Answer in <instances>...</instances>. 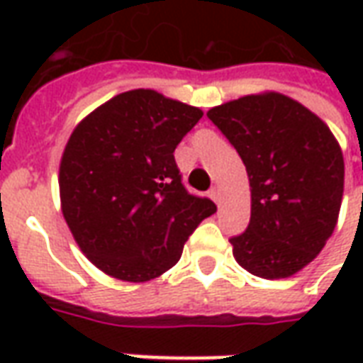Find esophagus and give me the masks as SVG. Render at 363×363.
<instances>
[{
    "instance_id": "1",
    "label": "esophagus",
    "mask_w": 363,
    "mask_h": 363,
    "mask_svg": "<svg viewBox=\"0 0 363 363\" xmlns=\"http://www.w3.org/2000/svg\"><path fill=\"white\" fill-rule=\"evenodd\" d=\"M210 198H212L216 204H220V190H218V186H213V189L210 190Z\"/></svg>"
}]
</instances>
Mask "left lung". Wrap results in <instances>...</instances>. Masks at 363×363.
Listing matches in <instances>:
<instances>
[{
  "label": "left lung",
  "instance_id": "8db88e82",
  "mask_svg": "<svg viewBox=\"0 0 363 363\" xmlns=\"http://www.w3.org/2000/svg\"><path fill=\"white\" fill-rule=\"evenodd\" d=\"M243 159L251 221L229 239L235 260L255 276L288 278L309 264L340 212L344 159L328 126L280 93L241 96L208 112Z\"/></svg>",
  "mask_w": 363,
  "mask_h": 363
}]
</instances>
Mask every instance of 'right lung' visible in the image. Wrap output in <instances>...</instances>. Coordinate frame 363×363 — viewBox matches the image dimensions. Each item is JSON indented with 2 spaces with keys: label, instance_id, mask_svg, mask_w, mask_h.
Masks as SVG:
<instances>
[{
  "label": "right lung",
  "instance_id": "right-lung-1",
  "mask_svg": "<svg viewBox=\"0 0 363 363\" xmlns=\"http://www.w3.org/2000/svg\"><path fill=\"white\" fill-rule=\"evenodd\" d=\"M202 111L134 89L82 120L60 163L62 212L85 257L108 276L147 281L173 268L218 208L190 194L174 150Z\"/></svg>",
  "mask_w": 363,
  "mask_h": 363
}]
</instances>
